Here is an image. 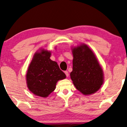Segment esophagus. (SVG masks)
Wrapping results in <instances>:
<instances>
[{
  "mask_svg": "<svg viewBox=\"0 0 127 127\" xmlns=\"http://www.w3.org/2000/svg\"><path fill=\"white\" fill-rule=\"evenodd\" d=\"M64 73H65V74L66 75L67 77L68 76L69 74H68V71H64Z\"/></svg>",
  "mask_w": 127,
  "mask_h": 127,
  "instance_id": "34e87169",
  "label": "esophagus"
}]
</instances>
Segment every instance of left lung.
I'll list each match as a JSON object with an SVG mask.
<instances>
[{"mask_svg": "<svg viewBox=\"0 0 127 127\" xmlns=\"http://www.w3.org/2000/svg\"><path fill=\"white\" fill-rule=\"evenodd\" d=\"M71 79L76 89L84 95L93 94L103 83V71L94 53L86 44L73 49Z\"/></svg>", "mask_w": 127, "mask_h": 127, "instance_id": "left-lung-1", "label": "left lung"}]
</instances>
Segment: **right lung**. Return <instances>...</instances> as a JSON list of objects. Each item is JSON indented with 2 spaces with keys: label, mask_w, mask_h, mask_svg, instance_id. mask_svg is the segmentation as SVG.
Instances as JSON below:
<instances>
[{
  "label": "right lung",
  "mask_w": 127,
  "mask_h": 127,
  "mask_svg": "<svg viewBox=\"0 0 127 127\" xmlns=\"http://www.w3.org/2000/svg\"><path fill=\"white\" fill-rule=\"evenodd\" d=\"M50 56V52L43 49L35 53L26 74L29 90L41 97H47L55 90L57 81L66 77Z\"/></svg>",
  "instance_id": "right-lung-1"
}]
</instances>
